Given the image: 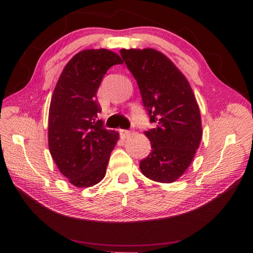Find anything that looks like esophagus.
Returning a JSON list of instances; mask_svg holds the SVG:
<instances>
[{
	"instance_id": "esophagus-1",
	"label": "esophagus",
	"mask_w": 253,
	"mask_h": 253,
	"mask_svg": "<svg viewBox=\"0 0 253 253\" xmlns=\"http://www.w3.org/2000/svg\"><path fill=\"white\" fill-rule=\"evenodd\" d=\"M131 135V131L130 130H126V129H121V136L122 138H128Z\"/></svg>"
}]
</instances>
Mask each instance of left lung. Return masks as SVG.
<instances>
[{"label": "left lung", "mask_w": 253, "mask_h": 253, "mask_svg": "<svg viewBox=\"0 0 253 253\" xmlns=\"http://www.w3.org/2000/svg\"><path fill=\"white\" fill-rule=\"evenodd\" d=\"M121 54L134 76L154 128L145 131L152 151L140 161L145 176L173 183L185 173L202 138L198 102L178 68L155 49H122Z\"/></svg>", "instance_id": "left-lung-1"}]
</instances>
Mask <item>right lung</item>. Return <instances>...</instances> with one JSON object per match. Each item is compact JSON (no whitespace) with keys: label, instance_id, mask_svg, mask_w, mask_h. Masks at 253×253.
<instances>
[{"label":"right lung","instance_id":"obj_1","mask_svg":"<svg viewBox=\"0 0 253 253\" xmlns=\"http://www.w3.org/2000/svg\"><path fill=\"white\" fill-rule=\"evenodd\" d=\"M123 63L107 49L77 53L63 68L49 108L50 154L63 176L77 187H89L106 175L110 153L119 139L117 131L105 129L97 91L107 70Z\"/></svg>","mask_w":253,"mask_h":253}]
</instances>
